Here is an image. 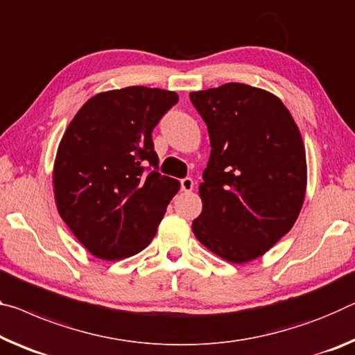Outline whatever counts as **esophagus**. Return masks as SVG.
<instances>
[{
  "instance_id": "esophagus-1",
  "label": "esophagus",
  "mask_w": 355,
  "mask_h": 355,
  "mask_svg": "<svg viewBox=\"0 0 355 355\" xmlns=\"http://www.w3.org/2000/svg\"><path fill=\"white\" fill-rule=\"evenodd\" d=\"M180 184H182V191H184V193H191V191L194 189V182H193V178H189V177L183 178L182 182H180Z\"/></svg>"
}]
</instances>
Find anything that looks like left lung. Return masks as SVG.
Wrapping results in <instances>:
<instances>
[{"mask_svg": "<svg viewBox=\"0 0 355 355\" xmlns=\"http://www.w3.org/2000/svg\"><path fill=\"white\" fill-rule=\"evenodd\" d=\"M189 99L211 145L193 232L216 256L250 262L299 218L306 191L300 131L275 94L245 83L189 93Z\"/></svg>", "mask_w": 355, "mask_h": 355, "instance_id": "8db88e82", "label": "left lung"}]
</instances>
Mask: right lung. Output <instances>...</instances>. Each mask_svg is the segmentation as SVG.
Returning a JSON list of instances; mask_svg holds the SVG:
<instances>
[{"instance_id":"obj_1","label":"right lung","mask_w":355,"mask_h":355,"mask_svg":"<svg viewBox=\"0 0 355 355\" xmlns=\"http://www.w3.org/2000/svg\"><path fill=\"white\" fill-rule=\"evenodd\" d=\"M178 94L128 87L80 107L56 151L53 191L60 216L93 256L131 257L156 235L178 180L157 172L155 126Z\"/></svg>"}]
</instances>
